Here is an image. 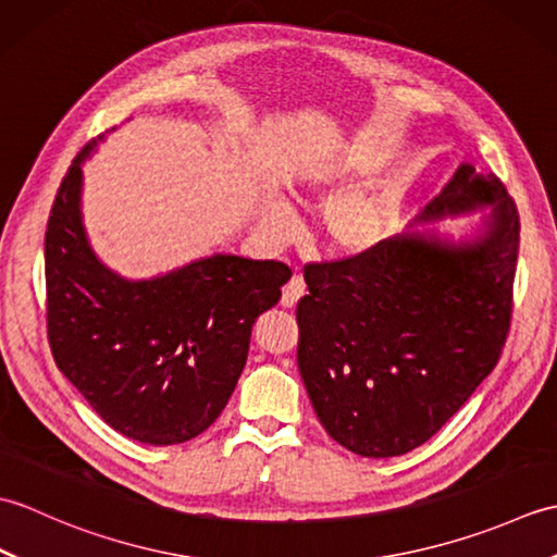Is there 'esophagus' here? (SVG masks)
<instances>
[{
    "mask_svg": "<svg viewBox=\"0 0 557 557\" xmlns=\"http://www.w3.org/2000/svg\"><path fill=\"white\" fill-rule=\"evenodd\" d=\"M301 297H304V280L299 275H294L285 285V289H282V301L280 304L285 306V309H294Z\"/></svg>",
    "mask_w": 557,
    "mask_h": 557,
    "instance_id": "34e87169",
    "label": "esophagus"
}]
</instances>
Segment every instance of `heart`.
I'll use <instances>...</instances> for the list:
<instances>
[{
    "label": "heart",
    "instance_id": "1",
    "mask_svg": "<svg viewBox=\"0 0 557 557\" xmlns=\"http://www.w3.org/2000/svg\"><path fill=\"white\" fill-rule=\"evenodd\" d=\"M366 148L354 146L304 164L297 186L304 194L325 196L347 184L349 176L366 168ZM397 203L387 194L351 191L330 200L323 210L321 232L327 248L337 256L359 258L383 246L395 230ZM258 232L270 246H285L297 232V212L280 196H268L256 215Z\"/></svg>",
    "mask_w": 557,
    "mask_h": 557
}]
</instances>
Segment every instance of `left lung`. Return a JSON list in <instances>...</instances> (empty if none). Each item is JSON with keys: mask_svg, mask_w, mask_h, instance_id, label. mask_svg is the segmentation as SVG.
<instances>
[{"mask_svg": "<svg viewBox=\"0 0 557 557\" xmlns=\"http://www.w3.org/2000/svg\"><path fill=\"white\" fill-rule=\"evenodd\" d=\"M476 211L459 237L424 226ZM517 253L515 200L461 162L405 232L306 272L297 363L327 435L397 457L441 431L500 359Z\"/></svg>", "mask_w": 557, "mask_h": 557, "instance_id": "1", "label": "left lung"}]
</instances>
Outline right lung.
<instances>
[{
	"label": "right lung",
	"instance_id": "right-lung-1",
	"mask_svg": "<svg viewBox=\"0 0 557 557\" xmlns=\"http://www.w3.org/2000/svg\"><path fill=\"white\" fill-rule=\"evenodd\" d=\"M102 140L71 162L47 220L50 347L59 371L116 433L146 445L186 443L230 401L253 323L280 301L292 272L232 253L144 280L104 265L83 224L81 170Z\"/></svg>",
	"mask_w": 557,
	"mask_h": 557
}]
</instances>
